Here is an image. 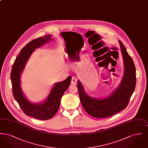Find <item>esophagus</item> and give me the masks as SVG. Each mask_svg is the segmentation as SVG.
Instances as JSON below:
<instances>
[{
  "instance_id": "esophagus-1",
  "label": "esophagus",
  "mask_w": 148,
  "mask_h": 148,
  "mask_svg": "<svg viewBox=\"0 0 148 148\" xmlns=\"http://www.w3.org/2000/svg\"><path fill=\"white\" fill-rule=\"evenodd\" d=\"M77 78L75 77H73L71 80V84L73 85H76L77 83Z\"/></svg>"
}]
</instances>
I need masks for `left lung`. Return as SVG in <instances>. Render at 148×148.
Here are the masks:
<instances>
[{
    "mask_svg": "<svg viewBox=\"0 0 148 148\" xmlns=\"http://www.w3.org/2000/svg\"><path fill=\"white\" fill-rule=\"evenodd\" d=\"M123 54L124 73L119 86L104 99L94 98L88 95L79 80L77 89L80 101L85 110L92 116L104 118L119 113L126 108L136 85V70L133 60L128 54L125 46L119 41Z\"/></svg>",
    "mask_w": 148,
    "mask_h": 148,
    "instance_id": "1",
    "label": "left lung"
}]
</instances>
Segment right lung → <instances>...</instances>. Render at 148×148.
Returning <instances> with one entry per match:
<instances>
[{"label": "right lung", "mask_w": 148, "mask_h": 148, "mask_svg": "<svg viewBox=\"0 0 148 148\" xmlns=\"http://www.w3.org/2000/svg\"><path fill=\"white\" fill-rule=\"evenodd\" d=\"M51 36V35H45L28 43L21 50L20 54L14 61L10 74L13 96L23 112L27 115L42 120L50 119L55 115L59 109L61 98L70 85L71 77L69 76L63 82L56 83L44 102L33 104L26 99L22 92L21 75L35 48H39L52 40Z\"/></svg>", "instance_id": "1"}]
</instances>
